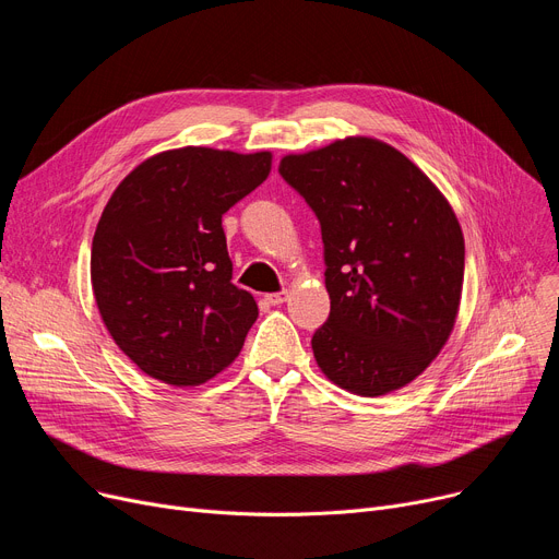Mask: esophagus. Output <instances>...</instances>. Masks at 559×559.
I'll use <instances>...</instances> for the list:
<instances>
[{"label":"esophagus","mask_w":559,"mask_h":559,"mask_svg":"<svg viewBox=\"0 0 559 559\" xmlns=\"http://www.w3.org/2000/svg\"><path fill=\"white\" fill-rule=\"evenodd\" d=\"M264 299H267V304H272V306H281V304L287 299V292H285V289L272 292V295H267Z\"/></svg>","instance_id":"obj_1"}]
</instances>
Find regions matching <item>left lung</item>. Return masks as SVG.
<instances>
[{
	"label": "left lung",
	"mask_w": 559,
	"mask_h": 559,
	"mask_svg": "<svg viewBox=\"0 0 559 559\" xmlns=\"http://www.w3.org/2000/svg\"><path fill=\"white\" fill-rule=\"evenodd\" d=\"M278 171L324 240L331 314L312 335L319 369L360 396L413 383L447 344L460 308L464 238L451 203L373 138L289 154Z\"/></svg>",
	"instance_id": "8db88e82"
}]
</instances>
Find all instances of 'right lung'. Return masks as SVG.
<instances>
[{
    "label": "right lung",
    "instance_id": "right-lung-1",
    "mask_svg": "<svg viewBox=\"0 0 559 559\" xmlns=\"http://www.w3.org/2000/svg\"><path fill=\"white\" fill-rule=\"evenodd\" d=\"M270 169V152L183 146L140 163L108 199L93 292L110 337L146 376L194 388L238 358L258 306L230 283L222 215Z\"/></svg>",
    "mask_w": 559,
    "mask_h": 559
}]
</instances>
